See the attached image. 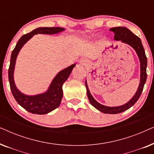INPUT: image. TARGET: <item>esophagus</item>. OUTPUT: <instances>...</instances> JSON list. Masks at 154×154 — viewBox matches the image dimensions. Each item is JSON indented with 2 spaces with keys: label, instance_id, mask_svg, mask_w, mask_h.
Returning <instances> with one entry per match:
<instances>
[{
  "label": "esophagus",
  "instance_id": "1",
  "mask_svg": "<svg viewBox=\"0 0 154 154\" xmlns=\"http://www.w3.org/2000/svg\"><path fill=\"white\" fill-rule=\"evenodd\" d=\"M88 60H85V59H83V60H80V64L83 65V66H85V65L88 64Z\"/></svg>",
  "mask_w": 154,
  "mask_h": 154
}]
</instances>
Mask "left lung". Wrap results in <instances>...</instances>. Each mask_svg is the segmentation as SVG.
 Here are the masks:
<instances>
[{"label": "left lung", "instance_id": "left-lung-1", "mask_svg": "<svg viewBox=\"0 0 154 154\" xmlns=\"http://www.w3.org/2000/svg\"><path fill=\"white\" fill-rule=\"evenodd\" d=\"M109 30L113 31L115 33V41H121L122 43L128 44L130 47L133 48L134 51L136 52L137 54L140 63V81L137 90L135 94H134L133 97L127 103H125V104L123 105H121V106H107L97 102L93 97H92L91 93H90L87 83V80H85V86L86 89H87V94L90 104L94 108L101 111V112L104 113H109V114H116V113H119L128 110V109H130V107L133 106L137 102V101L139 100V98H140L141 94L142 92L143 88H144V85L146 81L147 58L140 38L137 36L136 35H134L130 29H128L125 26H117L111 28Z\"/></svg>", "mask_w": 154, "mask_h": 154}]
</instances>
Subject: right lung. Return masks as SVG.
Returning a JSON list of instances; mask_svg holds the SVG:
<instances>
[{
  "label": "right lung",
  "mask_w": 154,
  "mask_h": 154,
  "mask_svg": "<svg viewBox=\"0 0 154 154\" xmlns=\"http://www.w3.org/2000/svg\"><path fill=\"white\" fill-rule=\"evenodd\" d=\"M65 30L62 27H38L35 29L31 32L22 35L18 41V43L12 52L10 58V64L8 70V78L12 93L15 100L26 111L34 114L43 115L51 112L52 111L60 106L63 97L62 85L68 79L73 67V64L62 70L57 74L50 84L48 90L43 93L28 95L22 93L17 88L14 80V71L15 68L16 60L18 54L23 46L30 40L34 35L36 34H57Z\"/></svg>",
  "instance_id": "add662e5"
}]
</instances>
